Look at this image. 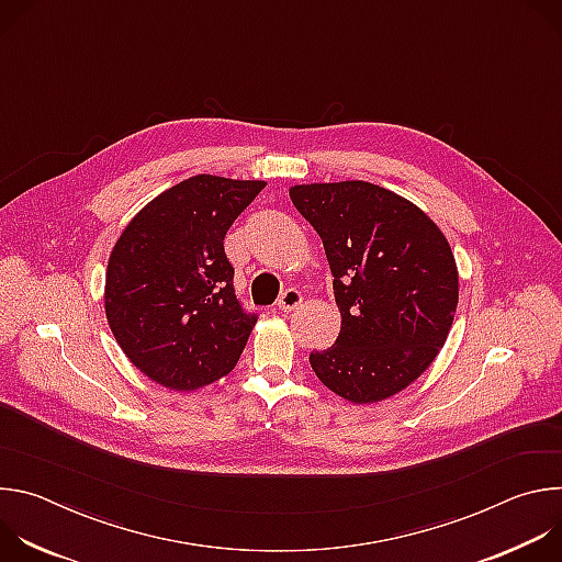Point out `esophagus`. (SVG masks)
<instances>
[{"instance_id": "obj_1", "label": "esophagus", "mask_w": 562, "mask_h": 562, "mask_svg": "<svg viewBox=\"0 0 562 562\" xmlns=\"http://www.w3.org/2000/svg\"><path fill=\"white\" fill-rule=\"evenodd\" d=\"M302 302V293L297 289H286L280 297H278V308L282 311H293L295 306H300Z\"/></svg>"}]
</instances>
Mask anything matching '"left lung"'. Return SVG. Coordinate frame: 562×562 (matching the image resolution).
<instances>
[{"mask_svg":"<svg viewBox=\"0 0 562 562\" xmlns=\"http://www.w3.org/2000/svg\"><path fill=\"white\" fill-rule=\"evenodd\" d=\"M293 206L317 231L340 308L336 345L308 356L356 405L403 391L442 349L458 306V269L434 220L371 182L297 184Z\"/></svg>","mask_w":562,"mask_h":562,"instance_id":"8db88e82","label":"left lung"}]
</instances>
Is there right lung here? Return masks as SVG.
I'll return each mask as SVG.
<instances>
[{"label": "right lung", "mask_w": 562, "mask_h": 562, "mask_svg": "<svg viewBox=\"0 0 562 562\" xmlns=\"http://www.w3.org/2000/svg\"><path fill=\"white\" fill-rule=\"evenodd\" d=\"M265 184L189 178L150 200L115 243L104 289L109 327L157 384L193 391L243 356L258 315L235 297L224 235Z\"/></svg>", "instance_id": "right-lung-1"}]
</instances>
